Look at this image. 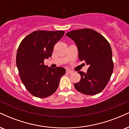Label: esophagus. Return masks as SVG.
<instances>
[{"instance_id":"34e87169","label":"esophagus","mask_w":129,"mask_h":129,"mask_svg":"<svg viewBox=\"0 0 129 129\" xmlns=\"http://www.w3.org/2000/svg\"><path fill=\"white\" fill-rule=\"evenodd\" d=\"M73 71H72V70H67V73H69V74H71V73H73Z\"/></svg>"}]
</instances>
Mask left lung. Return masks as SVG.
Masks as SVG:
<instances>
[{"label": "left lung", "instance_id": "1", "mask_svg": "<svg viewBox=\"0 0 129 129\" xmlns=\"http://www.w3.org/2000/svg\"><path fill=\"white\" fill-rule=\"evenodd\" d=\"M66 36L75 42L80 60H85L87 72L79 71L81 80L74 84L75 88L84 94L94 95L106 87L113 69L112 51L109 43L96 31L84 28L71 31Z\"/></svg>", "mask_w": 129, "mask_h": 129}]
</instances>
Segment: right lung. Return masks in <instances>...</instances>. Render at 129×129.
Here are the masks:
<instances>
[{"instance_id": "obj_1", "label": "right lung", "mask_w": 129, "mask_h": 129, "mask_svg": "<svg viewBox=\"0 0 129 129\" xmlns=\"http://www.w3.org/2000/svg\"><path fill=\"white\" fill-rule=\"evenodd\" d=\"M63 31L38 30L26 36L20 42L16 64L23 85L33 95L44 98L58 88L60 79L66 72L63 67H48L44 60L52 55L55 44Z\"/></svg>"}]
</instances>
